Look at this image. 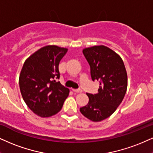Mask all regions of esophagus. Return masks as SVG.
I'll return each mask as SVG.
<instances>
[{
  "label": "esophagus",
  "instance_id": "obj_1",
  "mask_svg": "<svg viewBox=\"0 0 153 153\" xmlns=\"http://www.w3.org/2000/svg\"><path fill=\"white\" fill-rule=\"evenodd\" d=\"M73 91L75 92L76 93H81L82 91L81 89H73Z\"/></svg>",
  "mask_w": 153,
  "mask_h": 153
}]
</instances>
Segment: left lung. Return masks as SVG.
I'll use <instances>...</instances> for the list:
<instances>
[{
  "label": "left lung",
  "instance_id": "left-lung-1",
  "mask_svg": "<svg viewBox=\"0 0 153 153\" xmlns=\"http://www.w3.org/2000/svg\"><path fill=\"white\" fill-rule=\"evenodd\" d=\"M91 66L93 81L100 83L96 94L87 93L89 102L80 108L85 117L93 122L108 118L121 103L128 87V76L122 58L113 50L96 45L82 51Z\"/></svg>",
  "mask_w": 153,
  "mask_h": 153
}]
</instances>
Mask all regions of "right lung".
Wrapping results in <instances>:
<instances>
[{
	"label": "right lung",
	"mask_w": 153,
	"mask_h": 153,
	"mask_svg": "<svg viewBox=\"0 0 153 153\" xmlns=\"http://www.w3.org/2000/svg\"><path fill=\"white\" fill-rule=\"evenodd\" d=\"M68 49L47 45L31 55L24 62L19 86L24 101L38 116L47 117L61 110L69 89L57 82L59 62Z\"/></svg>",
	"instance_id": "obj_1"
}]
</instances>
